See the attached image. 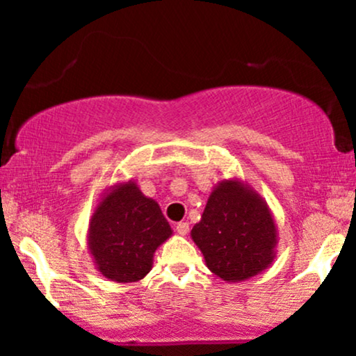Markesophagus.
I'll list each match as a JSON object with an SVG mask.
<instances>
[{
	"label": "esophagus",
	"instance_id": "obj_1",
	"mask_svg": "<svg viewBox=\"0 0 356 356\" xmlns=\"http://www.w3.org/2000/svg\"><path fill=\"white\" fill-rule=\"evenodd\" d=\"M175 232H177L179 236H186L187 232H189V224H187V222H179L177 226H175Z\"/></svg>",
	"mask_w": 356,
	"mask_h": 356
}]
</instances>
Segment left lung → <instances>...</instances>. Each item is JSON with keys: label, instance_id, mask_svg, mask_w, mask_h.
<instances>
[{"label": "left lung", "instance_id": "obj_1", "mask_svg": "<svg viewBox=\"0 0 356 356\" xmlns=\"http://www.w3.org/2000/svg\"><path fill=\"white\" fill-rule=\"evenodd\" d=\"M191 238L201 249L206 266L226 283L259 275L276 257L275 216L248 182L236 177L212 187Z\"/></svg>", "mask_w": 356, "mask_h": 356}]
</instances>
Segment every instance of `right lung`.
I'll return each mask as SVG.
<instances>
[{
  "label": "right lung",
  "instance_id": "1",
  "mask_svg": "<svg viewBox=\"0 0 356 356\" xmlns=\"http://www.w3.org/2000/svg\"><path fill=\"white\" fill-rule=\"evenodd\" d=\"M172 236L161 206L134 179L110 186L90 216L87 248L95 269L115 283L149 275L154 252Z\"/></svg>",
  "mask_w": 356,
  "mask_h": 356
}]
</instances>
